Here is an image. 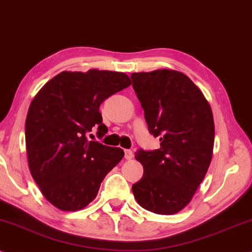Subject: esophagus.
<instances>
[{
	"label": "esophagus",
	"mask_w": 252,
	"mask_h": 252,
	"mask_svg": "<svg viewBox=\"0 0 252 252\" xmlns=\"http://www.w3.org/2000/svg\"><path fill=\"white\" fill-rule=\"evenodd\" d=\"M124 157H126V159H131L134 157V154L131 150H124Z\"/></svg>",
	"instance_id": "obj_1"
}]
</instances>
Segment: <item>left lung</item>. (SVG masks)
Listing matches in <instances>:
<instances>
[{"mask_svg": "<svg viewBox=\"0 0 252 252\" xmlns=\"http://www.w3.org/2000/svg\"><path fill=\"white\" fill-rule=\"evenodd\" d=\"M148 129L158 137L156 150L139 149L143 177L132 186L136 201L158 215L178 213L191 201L213 157L215 126L204 95L183 72L131 74Z\"/></svg>", "mask_w": 252, "mask_h": 252, "instance_id": "obj_1", "label": "left lung"}]
</instances>
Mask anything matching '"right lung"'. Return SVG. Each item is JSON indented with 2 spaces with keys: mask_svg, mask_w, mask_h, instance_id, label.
Wrapping results in <instances>:
<instances>
[{
  "mask_svg": "<svg viewBox=\"0 0 252 252\" xmlns=\"http://www.w3.org/2000/svg\"><path fill=\"white\" fill-rule=\"evenodd\" d=\"M130 83L124 72L62 71L32 99L26 120L29 169L43 196L60 210L87 207L123 158L121 148L89 141L87 134L93 128L98 137L107 134L99 105Z\"/></svg>",
  "mask_w": 252,
  "mask_h": 252,
  "instance_id": "1",
  "label": "right lung"
}]
</instances>
